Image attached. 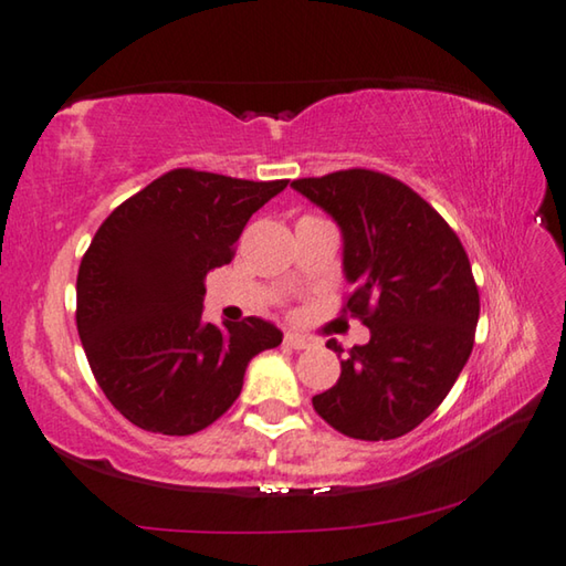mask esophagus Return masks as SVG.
<instances>
[{
  "label": "esophagus",
  "mask_w": 566,
  "mask_h": 566,
  "mask_svg": "<svg viewBox=\"0 0 566 566\" xmlns=\"http://www.w3.org/2000/svg\"><path fill=\"white\" fill-rule=\"evenodd\" d=\"M283 344L293 350H305V348H311V338L301 336V333H285Z\"/></svg>",
  "instance_id": "esophagus-1"
}]
</instances>
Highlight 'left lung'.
<instances>
[{
    "label": "left lung",
    "instance_id": "1",
    "mask_svg": "<svg viewBox=\"0 0 566 566\" xmlns=\"http://www.w3.org/2000/svg\"><path fill=\"white\" fill-rule=\"evenodd\" d=\"M291 188L340 226L354 283L340 313L370 331L313 409L350 439L403 437L439 409L474 348L479 289L467 250L419 192L386 172L350 168ZM328 348L344 354L336 338Z\"/></svg>",
    "mask_w": 566,
    "mask_h": 566
}]
</instances>
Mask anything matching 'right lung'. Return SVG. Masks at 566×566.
Here are the masks:
<instances>
[{
  "instance_id": "1",
  "label": "right lung",
  "mask_w": 566,
  "mask_h": 566,
  "mask_svg": "<svg viewBox=\"0 0 566 566\" xmlns=\"http://www.w3.org/2000/svg\"><path fill=\"white\" fill-rule=\"evenodd\" d=\"M285 185L178 168L97 228L80 263L74 318L97 386L137 429H208L240 396L250 358L283 340L253 316L202 321V277L233 261L250 216Z\"/></svg>"
}]
</instances>
